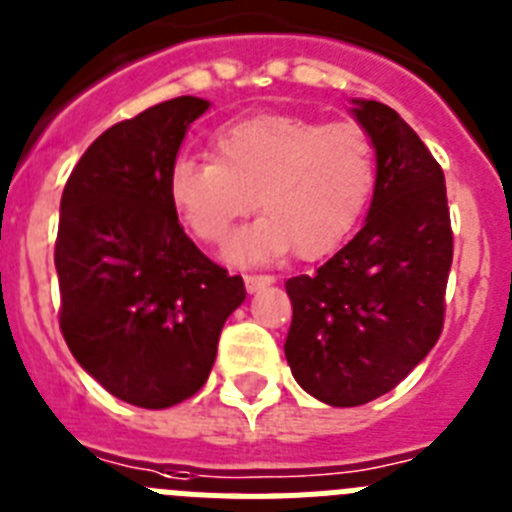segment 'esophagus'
Instances as JSON below:
<instances>
[{
    "label": "esophagus",
    "mask_w": 512,
    "mask_h": 512,
    "mask_svg": "<svg viewBox=\"0 0 512 512\" xmlns=\"http://www.w3.org/2000/svg\"><path fill=\"white\" fill-rule=\"evenodd\" d=\"M273 283V275H265V273H250L244 275V286H247V291H257V288L262 286H270Z\"/></svg>",
    "instance_id": "esophagus-1"
}]
</instances>
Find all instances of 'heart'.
I'll list each match as a JSON object with an SVG mask.
<instances>
[{
	"label": "heart",
	"mask_w": 512,
	"mask_h": 512,
	"mask_svg": "<svg viewBox=\"0 0 512 512\" xmlns=\"http://www.w3.org/2000/svg\"><path fill=\"white\" fill-rule=\"evenodd\" d=\"M379 159L355 121L252 115L221 128L213 157H180L170 201L206 244H226L255 206L265 211L231 247L237 260H262L293 247L301 260L330 255L353 234L376 190Z\"/></svg>",
	"instance_id": "1"
}]
</instances>
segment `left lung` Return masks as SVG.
<instances>
[{
    "label": "left lung",
    "mask_w": 512,
    "mask_h": 512,
    "mask_svg": "<svg viewBox=\"0 0 512 512\" xmlns=\"http://www.w3.org/2000/svg\"><path fill=\"white\" fill-rule=\"evenodd\" d=\"M379 177L363 229L293 275L286 361L311 397L358 407L391 391L443 332L453 229L441 164L397 110L355 100Z\"/></svg>",
    "instance_id": "left-lung-1"
}]
</instances>
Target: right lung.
Listing matches in <instances>:
<instances>
[{"label": "right lung", "mask_w": 512, "mask_h": 512, "mask_svg": "<svg viewBox=\"0 0 512 512\" xmlns=\"http://www.w3.org/2000/svg\"><path fill=\"white\" fill-rule=\"evenodd\" d=\"M201 97L159 102L100 133L61 195L59 327L113 397L164 410L201 391L242 275L208 260L177 221L170 170Z\"/></svg>", "instance_id": "1"}]
</instances>
